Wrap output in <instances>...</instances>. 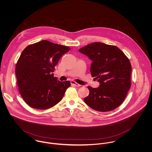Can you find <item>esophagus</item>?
Wrapping results in <instances>:
<instances>
[{"label":"esophagus","mask_w":152,"mask_h":152,"mask_svg":"<svg viewBox=\"0 0 152 152\" xmlns=\"http://www.w3.org/2000/svg\"><path fill=\"white\" fill-rule=\"evenodd\" d=\"M71 85H72L74 86H75V87H80L81 86V85L77 84V83H75V81H71Z\"/></svg>","instance_id":"obj_1"}]
</instances>
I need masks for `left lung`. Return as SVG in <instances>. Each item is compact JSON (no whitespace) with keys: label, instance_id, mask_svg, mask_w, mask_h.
<instances>
[{"label":"left lung","instance_id":"8db88e82","mask_svg":"<svg viewBox=\"0 0 152 152\" xmlns=\"http://www.w3.org/2000/svg\"><path fill=\"white\" fill-rule=\"evenodd\" d=\"M78 51L92 61L90 72L99 87H88L89 94L84 102L100 112L112 110L124 101L131 86L132 66L125 54L116 46L95 42Z\"/></svg>","mask_w":152,"mask_h":152}]
</instances>
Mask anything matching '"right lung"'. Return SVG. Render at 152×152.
I'll list each match as a JSON object with an SVG mask.
<instances>
[{"mask_svg": "<svg viewBox=\"0 0 152 152\" xmlns=\"http://www.w3.org/2000/svg\"><path fill=\"white\" fill-rule=\"evenodd\" d=\"M69 50L66 46L42 40L22 51L15 74L19 91L28 105L47 109L61 100L71 83L58 81L53 72L60 58Z\"/></svg>", "mask_w": 152, "mask_h": 152, "instance_id": "1", "label": "right lung"}]
</instances>
